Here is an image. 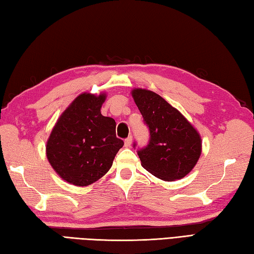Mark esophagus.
<instances>
[{"instance_id": "esophagus-1", "label": "esophagus", "mask_w": 254, "mask_h": 254, "mask_svg": "<svg viewBox=\"0 0 254 254\" xmlns=\"http://www.w3.org/2000/svg\"><path fill=\"white\" fill-rule=\"evenodd\" d=\"M131 142H132V137L129 136L128 138L125 139V147H126V148L130 147V146H131Z\"/></svg>"}]
</instances>
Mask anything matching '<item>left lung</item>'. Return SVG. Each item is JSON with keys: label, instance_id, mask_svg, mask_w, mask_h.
<instances>
[{"label": "left lung", "instance_id": "8db88e82", "mask_svg": "<svg viewBox=\"0 0 254 254\" xmlns=\"http://www.w3.org/2000/svg\"><path fill=\"white\" fill-rule=\"evenodd\" d=\"M131 95L150 132L147 146L137 151L141 165L163 181L184 178L199 159V133L177 108L157 93L134 89Z\"/></svg>", "mask_w": 254, "mask_h": 254}]
</instances>
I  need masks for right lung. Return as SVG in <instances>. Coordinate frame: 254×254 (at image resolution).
Masks as SVG:
<instances>
[{
	"mask_svg": "<svg viewBox=\"0 0 254 254\" xmlns=\"http://www.w3.org/2000/svg\"><path fill=\"white\" fill-rule=\"evenodd\" d=\"M106 98L80 94L61 114L51 131L46 153L60 178L87 186L108 172L124 141L116 137V123L101 114Z\"/></svg>",
	"mask_w": 254,
	"mask_h": 254,
	"instance_id": "add662e5",
	"label": "right lung"
}]
</instances>
